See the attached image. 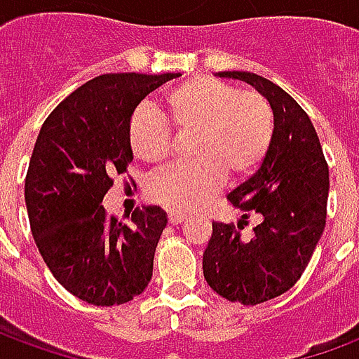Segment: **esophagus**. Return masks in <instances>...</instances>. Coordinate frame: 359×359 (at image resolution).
I'll list each match as a JSON object with an SVG mask.
<instances>
[{"label":"esophagus","instance_id":"34e87169","mask_svg":"<svg viewBox=\"0 0 359 359\" xmlns=\"http://www.w3.org/2000/svg\"><path fill=\"white\" fill-rule=\"evenodd\" d=\"M167 219H169V223H171V225H179V223H182V221L187 219V211L169 210L167 211Z\"/></svg>","mask_w":359,"mask_h":359}]
</instances>
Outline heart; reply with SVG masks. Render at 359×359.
Segmentation results:
<instances>
[{
    "instance_id": "1",
    "label": "heart",
    "mask_w": 359,
    "mask_h": 359,
    "mask_svg": "<svg viewBox=\"0 0 359 359\" xmlns=\"http://www.w3.org/2000/svg\"><path fill=\"white\" fill-rule=\"evenodd\" d=\"M167 123L149 109L128 118V146L144 165L159 167L172 156V134L190 140L187 163L151 177L148 196L169 210L187 211L208 202L225 177L246 180L262 167L275 138V111L256 90L196 76L172 86L161 97ZM170 126L167 127L166 125Z\"/></svg>"
}]
</instances>
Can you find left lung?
<instances>
[{
    "mask_svg": "<svg viewBox=\"0 0 359 359\" xmlns=\"http://www.w3.org/2000/svg\"><path fill=\"white\" fill-rule=\"evenodd\" d=\"M221 76L256 86L275 111V138L257 172L226 200L256 215L259 225L250 236L248 221L213 223L203 252V277L229 302L256 306L290 290L313 256L327 221L329 165L308 113L292 95L248 71H223Z\"/></svg>",
    "mask_w": 359,
    "mask_h": 359,
    "instance_id": "left-lung-1",
    "label": "left lung"
}]
</instances>
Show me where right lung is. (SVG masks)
<instances>
[{
	"label": "right lung",
	"instance_id": "add662e5",
	"mask_svg": "<svg viewBox=\"0 0 359 359\" xmlns=\"http://www.w3.org/2000/svg\"><path fill=\"white\" fill-rule=\"evenodd\" d=\"M177 76H95L67 95L38 134L25 180L30 231L59 285L94 306L130 302L151 278L165 213L157 205L134 210L123 225L102 200L133 161L126 136L133 111Z\"/></svg>",
	"mask_w": 359,
	"mask_h": 359
}]
</instances>
